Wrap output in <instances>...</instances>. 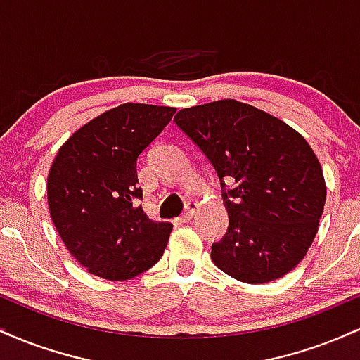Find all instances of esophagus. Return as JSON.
Wrapping results in <instances>:
<instances>
[{
	"mask_svg": "<svg viewBox=\"0 0 360 360\" xmlns=\"http://www.w3.org/2000/svg\"><path fill=\"white\" fill-rule=\"evenodd\" d=\"M196 212H198V205L196 203H188V208H186V212L179 217V221L181 223L191 221L194 218V214H196Z\"/></svg>",
	"mask_w": 360,
	"mask_h": 360,
	"instance_id": "1",
	"label": "esophagus"
}]
</instances>
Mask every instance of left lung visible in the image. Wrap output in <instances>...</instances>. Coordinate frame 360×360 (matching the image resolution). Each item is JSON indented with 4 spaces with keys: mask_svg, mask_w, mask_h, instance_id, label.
I'll return each mask as SVG.
<instances>
[{
    "mask_svg": "<svg viewBox=\"0 0 360 360\" xmlns=\"http://www.w3.org/2000/svg\"><path fill=\"white\" fill-rule=\"evenodd\" d=\"M177 127L220 177L229 230L212 245L218 269L247 284L283 278L303 260L318 232L326 184L300 131L237 100L179 110Z\"/></svg>",
    "mask_w": 360,
    "mask_h": 360,
    "instance_id": "8db88e82",
    "label": "left lung"
}]
</instances>
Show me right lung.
<instances>
[{
	"label": "right lung",
	"instance_id": "add662e5",
	"mask_svg": "<svg viewBox=\"0 0 360 360\" xmlns=\"http://www.w3.org/2000/svg\"><path fill=\"white\" fill-rule=\"evenodd\" d=\"M172 106L123 103L77 128L47 176L53 225L89 274L127 281L150 269L172 225L143 213L137 159L171 122Z\"/></svg>",
	"mask_w": 360,
	"mask_h": 360
}]
</instances>
